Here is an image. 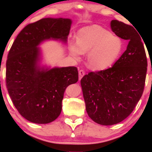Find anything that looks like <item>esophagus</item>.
<instances>
[{
  "label": "esophagus",
  "instance_id": "obj_1",
  "mask_svg": "<svg viewBox=\"0 0 152 152\" xmlns=\"http://www.w3.org/2000/svg\"><path fill=\"white\" fill-rule=\"evenodd\" d=\"M84 75H85V71L83 70H80L79 71H78V76H78V79L81 80L82 77H83Z\"/></svg>",
  "mask_w": 152,
  "mask_h": 152
}]
</instances>
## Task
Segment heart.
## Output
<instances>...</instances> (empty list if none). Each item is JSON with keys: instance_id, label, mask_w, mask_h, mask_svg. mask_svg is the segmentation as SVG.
<instances>
[{"instance_id": "obj_1", "label": "heart", "mask_w": 152, "mask_h": 152, "mask_svg": "<svg viewBox=\"0 0 152 152\" xmlns=\"http://www.w3.org/2000/svg\"><path fill=\"white\" fill-rule=\"evenodd\" d=\"M69 48L76 60L87 52V65L94 71L108 69L117 60L122 50L119 38L97 25L83 27L76 34V42L69 41Z\"/></svg>"}]
</instances>
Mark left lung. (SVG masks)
<instances>
[{
	"instance_id": "8db88e82",
	"label": "left lung",
	"mask_w": 152,
	"mask_h": 152,
	"mask_svg": "<svg viewBox=\"0 0 152 152\" xmlns=\"http://www.w3.org/2000/svg\"><path fill=\"white\" fill-rule=\"evenodd\" d=\"M116 36L129 41L112 67L90 72L81 80L88 116L104 126L119 123L132 114L145 85L147 59L139 33L117 20L111 21Z\"/></svg>"
}]
</instances>
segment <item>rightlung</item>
Returning <instances> with one entry per match:
<instances>
[{"label": "right lung", "mask_w": 152, "mask_h": 152, "mask_svg": "<svg viewBox=\"0 0 152 152\" xmlns=\"http://www.w3.org/2000/svg\"><path fill=\"white\" fill-rule=\"evenodd\" d=\"M71 19L43 18L28 24L19 33L6 61V81L10 99L23 117L35 124L56 119L62 109L68 86L78 80L77 68L40 66L38 46L46 40L67 42Z\"/></svg>", "instance_id": "1"}]
</instances>
